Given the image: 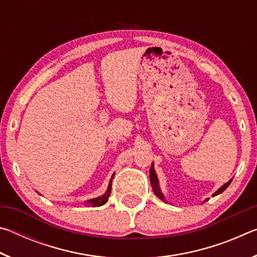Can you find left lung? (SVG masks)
I'll list each match as a JSON object with an SVG mask.
<instances>
[{"label":"left lung","instance_id":"8db88e82","mask_svg":"<svg viewBox=\"0 0 257 257\" xmlns=\"http://www.w3.org/2000/svg\"><path fill=\"white\" fill-rule=\"evenodd\" d=\"M150 180H151V185H152V188H153V191H154V194L156 195V196H158L161 201H163V202H165V203H168L167 202V199H165V197H164V195H163V193L162 191H161V188H160V185H159V179H158V176H156V172H155V169H154V163H152V165H151V169H150ZM231 180L232 179H230L228 182H225V184L223 185V186H221L219 189H217L214 194L212 195L213 197L214 196H216V195H219V194H221L222 193V191H224L225 189L228 188V186L230 185V182H231ZM208 199V198H207ZM207 199H205V201L204 202H206Z\"/></svg>","mask_w":257,"mask_h":257}]
</instances>
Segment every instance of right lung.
Masks as SVG:
<instances>
[{
    "label": "right lung",
    "mask_w": 257,
    "mask_h": 257,
    "mask_svg": "<svg viewBox=\"0 0 257 257\" xmlns=\"http://www.w3.org/2000/svg\"><path fill=\"white\" fill-rule=\"evenodd\" d=\"M113 177H114V173H113L112 177H111V180H110V182H108V186H107V189H106L105 193H104L102 196L96 197V198H92V199H88V201H86L85 202L86 205H90V206L96 207V206H102V205H104V204L107 202V199H108V197H110V194H111V187H112L111 185H112Z\"/></svg>",
    "instance_id": "1"
}]
</instances>
